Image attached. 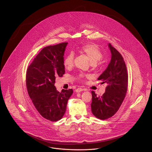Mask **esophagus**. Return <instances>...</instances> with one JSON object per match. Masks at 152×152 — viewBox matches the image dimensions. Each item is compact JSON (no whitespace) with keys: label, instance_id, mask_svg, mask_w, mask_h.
Wrapping results in <instances>:
<instances>
[{"label":"esophagus","instance_id":"esophagus-1","mask_svg":"<svg viewBox=\"0 0 152 152\" xmlns=\"http://www.w3.org/2000/svg\"><path fill=\"white\" fill-rule=\"evenodd\" d=\"M84 90H84V88H77V89H76L75 91H76V93H80V92L83 91H84Z\"/></svg>","mask_w":152,"mask_h":152}]
</instances>
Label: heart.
<instances>
[{"label": "heart", "mask_w": 152, "mask_h": 152, "mask_svg": "<svg viewBox=\"0 0 152 152\" xmlns=\"http://www.w3.org/2000/svg\"><path fill=\"white\" fill-rule=\"evenodd\" d=\"M77 51L84 55L90 61L91 64H95L102 58V53L99 47L94 44H87L79 47ZM74 55L72 53H69L65 58L64 65L66 69H69L73 66ZM84 75L83 73H79L77 75V79L83 80Z\"/></svg>", "instance_id": "heart-1"}]
</instances>
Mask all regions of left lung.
Wrapping results in <instances>:
<instances>
[{
  "instance_id": "8db88e82",
  "label": "left lung",
  "mask_w": 152,
  "mask_h": 152,
  "mask_svg": "<svg viewBox=\"0 0 152 152\" xmlns=\"http://www.w3.org/2000/svg\"><path fill=\"white\" fill-rule=\"evenodd\" d=\"M108 48L111 53V61L98 78L102 82L101 83H106L108 86L101 97L91 91V112L96 118L101 120L113 117L118 111L128 88V76L124 58L111 44H108Z\"/></svg>"
}]
</instances>
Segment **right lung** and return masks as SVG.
Returning <instances> with one entry per match:
<instances>
[{"label": "right lung", "mask_w": 152, "mask_h": 152, "mask_svg": "<svg viewBox=\"0 0 152 152\" xmlns=\"http://www.w3.org/2000/svg\"><path fill=\"white\" fill-rule=\"evenodd\" d=\"M68 42L44 48L27 68L26 86L28 95L40 115L51 121L64 115L73 90L57 91L56 77L65 74L64 53Z\"/></svg>", "instance_id": "obj_1"}]
</instances>
